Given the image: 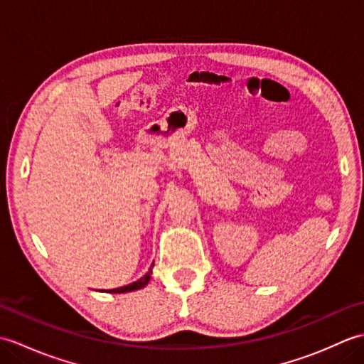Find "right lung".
<instances>
[{
    "instance_id": "add662e5",
    "label": "right lung",
    "mask_w": 364,
    "mask_h": 364,
    "mask_svg": "<svg viewBox=\"0 0 364 364\" xmlns=\"http://www.w3.org/2000/svg\"><path fill=\"white\" fill-rule=\"evenodd\" d=\"M151 267H153V266H151ZM151 267H150L149 272H146L142 278H139L137 282L131 283V284H127V286H122V288H117V289H109L107 292H114V294H117V292H129V291H136V289H141V288H144V286L150 282V277H151Z\"/></svg>"
}]
</instances>
